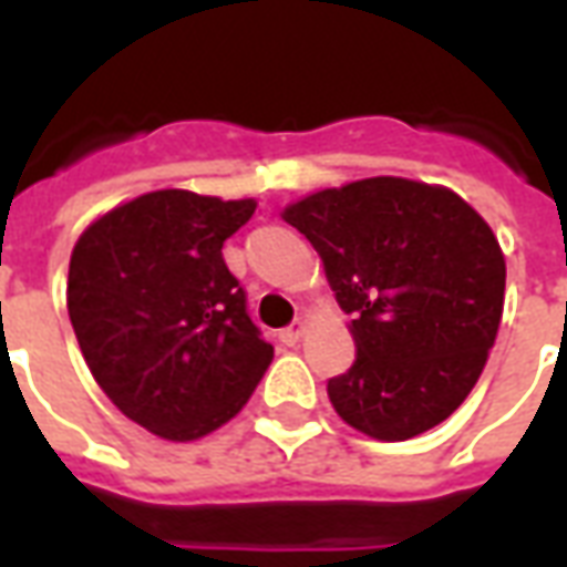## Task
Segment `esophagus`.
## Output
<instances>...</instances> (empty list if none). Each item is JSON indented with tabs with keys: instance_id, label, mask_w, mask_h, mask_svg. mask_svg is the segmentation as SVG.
Listing matches in <instances>:
<instances>
[{
	"instance_id": "obj_1",
	"label": "esophagus",
	"mask_w": 567,
	"mask_h": 567,
	"mask_svg": "<svg viewBox=\"0 0 567 567\" xmlns=\"http://www.w3.org/2000/svg\"><path fill=\"white\" fill-rule=\"evenodd\" d=\"M303 333H307V321H303V319L291 321V324H288V328H285V331H282V343L285 346H295L297 340L303 337Z\"/></svg>"
}]
</instances>
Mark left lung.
<instances>
[{"mask_svg":"<svg viewBox=\"0 0 567 567\" xmlns=\"http://www.w3.org/2000/svg\"><path fill=\"white\" fill-rule=\"evenodd\" d=\"M355 316V364L328 380L333 410L377 440L450 419L486 368L504 309V255L458 194L364 178L288 206Z\"/></svg>","mask_w":567,"mask_h":567,"instance_id":"8db88e82","label":"left lung"}]
</instances>
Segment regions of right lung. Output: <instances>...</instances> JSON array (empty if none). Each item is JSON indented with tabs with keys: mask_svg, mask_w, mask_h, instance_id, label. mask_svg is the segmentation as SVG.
Listing matches in <instances>:
<instances>
[{
	"mask_svg": "<svg viewBox=\"0 0 567 567\" xmlns=\"http://www.w3.org/2000/svg\"><path fill=\"white\" fill-rule=\"evenodd\" d=\"M255 199L154 190L105 212L72 248L66 307L112 404L151 434L197 440L234 419L272 346L224 264Z\"/></svg>",
	"mask_w": 567,
	"mask_h": 567,
	"instance_id": "right-lung-1",
	"label": "right lung"
}]
</instances>
